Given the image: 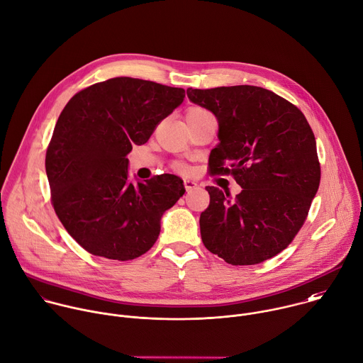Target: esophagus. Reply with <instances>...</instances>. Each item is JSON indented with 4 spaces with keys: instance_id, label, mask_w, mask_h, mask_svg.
Here are the masks:
<instances>
[{
    "instance_id": "esophagus-1",
    "label": "esophagus",
    "mask_w": 363,
    "mask_h": 363,
    "mask_svg": "<svg viewBox=\"0 0 363 363\" xmlns=\"http://www.w3.org/2000/svg\"><path fill=\"white\" fill-rule=\"evenodd\" d=\"M183 184H184V189H186L187 191H190V190H193V189L197 187V183H196L194 180H184Z\"/></svg>"
}]
</instances>
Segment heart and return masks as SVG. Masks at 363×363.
Instances as JSON below:
<instances>
[{"mask_svg": "<svg viewBox=\"0 0 363 363\" xmlns=\"http://www.w3.org/2000/svg\"><path fill=\"white\" fill-rule=\"evenodd\" d=\"M204 113H208V112H207L206 109H203V108L194 106V108H190V109L187 111V113H186V119L196 118V116H200V115H204ZM174 169H176L179 173H183V174L189 173V167H187L186 164H183V163H176V164H174Z\"/></svg>", "mask_w": 363, "mask_h": 363, "instance_id": "b5f03b06", "label": "heart"}]
</instances>
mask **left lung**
<instances>
[{"label": "left lung", "instance_id": "8db88e82", "mask_svg": "<svg viewBox=\"0 0 363 363\" xmlns=\"http://www.w3.org/2000/svg\"><path fill=\"white\" fill-rule=\"evenodd\" d=\"M191 102L218 121L211 176L231 174L241 186L206 187L200 214L206 248L231 265H254L285 250L301 227L320 182L313 132L303 113L277 94L250 85L187 89Z\"/></svg>", "mask_w": 363, "mask_h": 363}]
</instances>
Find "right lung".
<instances>
[{"mask_svg":"<svg viewBox=\"0 0 363 363\" xmlns=\"http://www.w3.org/2000/svg\"><path fill=\"white\" fill-rule=\"evenodd\" d=\"M184 99V89L129 77L94 84L71 98L47 149L54 210L88 252L118 261L147 252L163 213L184 194L174 174L128 182L126 155L145 145Z\"/></svg>","mask_w":363,"mask_h":363,"instance_id":"add662e5","label":"right lung"}]
</instances>
